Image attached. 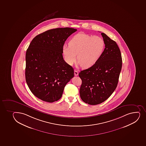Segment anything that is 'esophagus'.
<instances>
[{
    "label": "esophagus",
    "instance_id": "34e87169",
    "mask_svg": "<svg viewBox=\"0 0 146 146\" xmlns=\"http://www.w3.org/2000/svg\"><path fill=\"white\" fill-rule=\"evenodd\" d=\"M74 75H75V76H78V71L76 70H74Z\"/></svg>",
    "mask_w": 146,
    "mask_h": 146
}]
</instances>
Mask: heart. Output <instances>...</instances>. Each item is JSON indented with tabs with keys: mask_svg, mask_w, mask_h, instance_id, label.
Instances as JSON below:
<instances>
[{
	"mask_svg": "<svg viewBox=\"0 0 146 146\" xmlns=\"http://www.w3.org/2000/svg\"><path fill=\"white\" fill-rule=\"evenodd\" d=\"M68 46H64L62 49L67 63L73 65L77 55L78 64L83 68H87L94 66L99 60L104 52L105 43L99 36L79 33L68 41Z\"/></svg>",
	"mask_w": 146,
	"mask_h": 146,
	"instance_id": "obj_1",
	"label": "heart"
}]
</instances>
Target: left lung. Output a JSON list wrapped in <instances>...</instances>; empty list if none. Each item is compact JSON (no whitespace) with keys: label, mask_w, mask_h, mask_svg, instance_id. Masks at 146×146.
<instances>
[{"label":"left lung","mask_w":146,"mask_h":146,"mask_svg":"<svg viewBox=\"0 0 146 146\" xmlns=\"http://www.w3.org/2000/svg\"><path fill=\"white\" fill-rule=\"evenodd\" d=\"M105 43L102 55L94 66L80 71L81 100L90 105L101 104L108 99L117 87L122 69L121 51L116 42L101 33Z\"/></svg>","instance_id":"1"}]
</instances>
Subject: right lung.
<instances>
[{"label":"right lung","instance_id":"add662e5","mask_svg":"<svg viewBox=\"0 0 146 146\" xmlns=\"http://www.w3.org/2000/svg\"><path fill=\"white\" fill-rule=\"evenodd\" d=\"M77 31L68 27L47 31L35 36L27 49L26 81L32 93L41 100L58 101L74 77V69L64 60L62 49L66 39Z\"/></svg>","mask_w":146,"mask_h":146}]
</instances>
